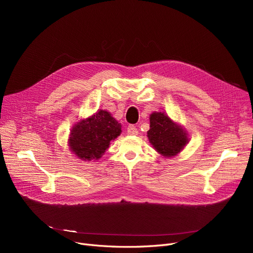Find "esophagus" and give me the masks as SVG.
I'll return each mask as SVG.
<instances>
[{"instance_id":"1","label":"esophagus","mask_w":253,"mask_h":253,"mask_svg":"<svg viewBox=\"0 0 253 253\" xmlns=\"http://www.w3.org/2000/svg\"><path fill=\"white\" fill-rule=\"evenodd\" d=\"M137 132H138L137 128L134 125H129L127 127V133L129 135H135V134H137Z\"/></svg>"}]
</instances>
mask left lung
I'll return each instance as SVG.
<instances>
[{
    "mask_svg": "<svg viewBox=\"0 0 253 253\" xmlns=\"http://www.w3.org/2000/svg\"><path fill=\"white\" fill-rule=\"evenodd\" d=\"M148 136L154 148L163 156L171 157L178 154L188 142L184 131L171 121L164 113H154L150 118Z\"/></svg>",
    "mask_w": 253,
    "mask_h": 253,
    "instance_id": "obj_1",
    "label": "left lung"
}]
</instances>
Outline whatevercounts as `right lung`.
<instances>
[{
    "instance_id": "1",
    "label": "right lung",
    "mask_w": 253,
    "mask_h": 253,
    "mask_svg": "<svg viewBox=\"0 0 253 253\" xmlns=\"http://www.w3.org/2000/svg\"><path fill=\"white\" fill-rule=\"evenodd\" d=\"M121 133V124L106 111H98L74 127L70 137L73 152L83 160L98 159L109 148L111 140Z\"/></svg>"
}]
</instances>
